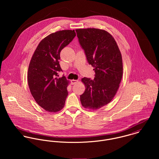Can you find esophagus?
Instances as JSON below:
<instances>
[{
	"mask_svg": "<svg viewBox=\"0 0 159 159\" xmlns=\"http://www.w3.org/2000/svg\"><path fill=\"white\" fill-rule=\"evenodd\" d=\"M78 82V80H71V84L73 85V84H76V83H77Z\"/></svg>",
	"mask_w": 159,
	"mask_h": 159,
	"instance_id": "obj_1",
	"label": "esophagus"
}]
</instances>
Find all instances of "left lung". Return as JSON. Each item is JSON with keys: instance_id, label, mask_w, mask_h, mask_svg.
Masks as SVG:
<instances>
[{"instance_id": "left-lung-1", "label": "left lung", "mask_w": 159, "mask_h": 159, "mask_svg": "<svg viewBox=\"0 0 159 159\" xmlns=\"http://www.w3.org/2000/svg\"><path fill=\"white\" fill-rule=\"evenodd\" d=\"M76 32L87 61L95 71L93 80L82 78L86 90L80 100L84 108L97 110L109 103L117 91L123 73L122 56L108 32L95 28Z\"/></svg>"}]
</instances>
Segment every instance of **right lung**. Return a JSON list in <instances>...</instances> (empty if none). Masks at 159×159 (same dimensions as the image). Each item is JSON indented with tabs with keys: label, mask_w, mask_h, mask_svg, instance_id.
Segmentation results:
<instances>
[{
	"label": "right lung",
	"mask_w": 159,
	"mask_h": 159,
	"mask_svg": "<svg viewBox=\"0 0 159 159\" xmlns=\"http://www.w3.org/2000/svg\"><path fill=\"white\" fill-rule=\"evenodd\" d=\"M76 36L75 30H64L46 37L37 47L29 64L27 81L36 102L46 111L61 110L68 95V81L59 64L61 50Z\"/></svg>",
	"instance_id": "obj_1"
}]
</instances>
